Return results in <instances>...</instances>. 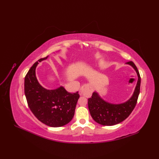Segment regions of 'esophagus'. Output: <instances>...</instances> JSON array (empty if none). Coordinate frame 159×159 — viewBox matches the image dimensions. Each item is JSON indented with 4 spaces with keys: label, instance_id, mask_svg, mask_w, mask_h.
Segmentation results:
<instances>
[{
    "label": "esophagus",
    "instance_id": "1",
    "mask_svg": "<svg viewBox=\"0 0 159 159\" xmlns=\"http://www.w3.org/2000/svg\"><path fill=\"white\" fill-rule=\"evenodd\" d=\"M88 91H89V86L88 84H84L80 88V94L84 95L85 92H88Z\"/></svg>",
    "mask_w": 159,
    "mask_h": 159
}]
</instances>
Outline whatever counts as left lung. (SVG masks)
<instances>
[{
    "instance_id": "1",
    "label": "left lung",
    "mask_w": 159,
    "mask_h": 159,
    "mask_svg": "<svg viewBox=\"0 0 159 159\" xmlns=\"http://www.w3.org/2000/svg\"><path fill=\"white\" fill-rule=\"evenodd\" d=\"M127 64L133 67L138 76L137 85L131 98L123 103L113 104L105 102L94 91L91 98L88 99V108L91 117L95 122L102 125L112 126L122 122L129 116L137 104L140 93L141 77L133 61H128Z\"/></svg>"
}]
</instances>
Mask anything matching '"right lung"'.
<instances>
[{"instance_id":"right-lung-1","label":"right lung","mask_w":159,"mask_h":159,"mask_svg":"<svg viewBox=\"0 0 159 159\" xmlns=\"http://www.w3.org/2000/svg\"><path fill=\"white\" fill-rule=\"evenodd\" d=\"M38 60V61L46 60ZM38 62L31 67L25 78V93L28 105L34 116L42 123L52 127L65 125L71 121L80 98L78 92L71 93L62 86L56 89H46L38 82L36 68Z\"/></svg>"}]
</instances>
